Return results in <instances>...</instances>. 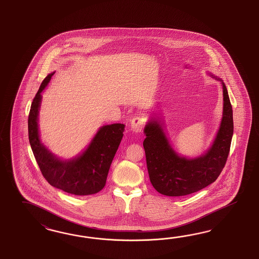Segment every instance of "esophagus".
Masks as SVG:
<instances>
[{"instance_id": "obj_1", "label": "esophagus", "mask_w": 259, "mask_h": 259, "mask_svg": "<svg viewBox=\"0 0 259 259\" xmlns=\"http://www.w3.org/2000/svg\"><path fill=\"white\" fill-rule=\"evenodd\" d=\"M144 122L145 119L143 117H135L131 120V131H133L134 133H141Z\"/></svg>"}]
</instances>
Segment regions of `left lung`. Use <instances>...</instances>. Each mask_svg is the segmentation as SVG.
Wrapping results in <instances>:
<instances>
[{
    "label": "left lung",
    "instance_id": "obj_1",
    "mask_svg": "<svg viewBox=\"0 0 259 259\" xmlns=\"http://www.w3.org/2000/svg\"><path fill=\"white\" fill-rule=\"evenodd\" d=\"M210 75L222 84L223 115L212 146L202 156H180L172 149L157 118H152L144 127L143 147L150 181L161 195L187 196L207 187L219 178L227 161L234 134L233 109L223 80Z\"/></svg>",
    "mask_w": 259,
    "mask_h": 259
}]
</instances>
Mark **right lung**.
I'll return each mask as SVG.
<instances>
[{
	"mask_svg": "<svg viewBox=\"0 0 259 259\" xmlns=\"http://www.w3.org/2000/svg\"><path fill=\"white\" fill-rule=\"evenodd\" d=\"M54 74L55 72L47 75L33 99L28 116L29 143L39 170L50 185L76 196L93 195L105 186L125 125L114 123L102 126L85 151L78 157L68 160L56 157L40 142L38 127L40 93Z\"/></svg>",
	"mask_w": 259,
	"mask_h": 259,
	"instance_id": "obj_1",
	"label": "right lung"
}]
</instances>
